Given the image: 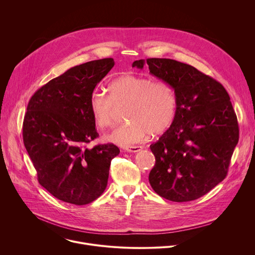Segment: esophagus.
<instances>
[{
	"mask_svg": "<svg viewBox=\"0 0 255 255\" xmlns=\"http://www.w3.org/2000/svg\"><path fill=\"white\" fill-rule=\"evenodd\" d=\"M142 149H143V146H140V145H137V146H129V147L125 148V150L127 152H138Z\"/></svg>",
	"mask_w": 255,
	"mask_h": 255,
	"instance_id": "34e87169",
	"label": "esophagus"
}]
</instances>
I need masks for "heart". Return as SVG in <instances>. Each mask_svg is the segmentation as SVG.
Masks as SVG:
<instances>
[{"instance_id":"b5f03b06","label":"heart","mask_w":255,"mask_h":255,"mask_svg":"<svg viewBox=\"0 0 255 255\" xmlns=\"http://www.w3.org/2000/svg\"><path fill=\"white\" fill-rule=\"evenodd\" d=\"M109 95L95 90L90 97V109L100 128L113 125L117 108L126 107V123L106 135V140L121 146L141 142L150 133L157 135L167 130L176 114L173 88L165 82H153L147 77L125 74L108 87Z\"/></svg>"}]
</instances>
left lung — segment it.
Listing matches in <instances>:
<instances>
[{"label":"left lung","mask_w":255,"mask_h":255,"mask_svg":"<svg viewBox=\"0 0 255 255\" xmlns=\"http://www.w3.org/2000/svg\"><path fill=\"white\" fill-rule=\"evenodd\" d=\"M169 84L176 97L170 127L150 145L155 165L149 183L160 197L172 202L194 201L226 177L239 140L237 117L225 88L196 67L168 58L136 60Z\"/></svg>","instance_id":"1"}]
</instances>
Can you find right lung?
Segmentation results:
<instances>
[{"mask_svg":"<svg viewBox=\"0 0 255 255\" xmlns=\"http://www.w3.org/2000/svg\"><path fill=\"white\" fill-rule=\"evenodd\" d=\"M113 58L89 61L66 70L31 97L23 121L25 148L39 184L56 199L83 206L105 191L113 143L87 145L99 137L90 109L96 86L112 69Z\"/></svg>","mask_w":255,"mask_h":255,"instance_id":"obj_1","label":"right lung"}]
</instances>
